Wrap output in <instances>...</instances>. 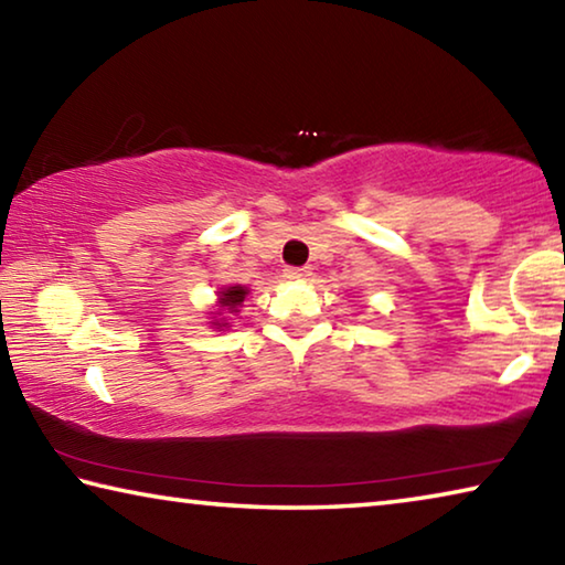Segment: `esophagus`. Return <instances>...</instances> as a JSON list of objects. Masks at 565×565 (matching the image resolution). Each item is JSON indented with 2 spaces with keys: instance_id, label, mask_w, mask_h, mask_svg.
<instances>
[{
  "instance_id": "obj_1",
  "label": "esophagus",
  "mask_w": 565,
  "mask_h": 565,
  "mask_svg": "<svg viewBox=\"0 0 565 565\" xmlns=\"http://www.w3.org/2000/svg\"><path fill=\"white\" fill-rule=\"evenodd\" d=\"M284 276H286V279H289V281H303L306 276H309V269H296V266H291V269L284 271Z\"/></svg>"
}]
</instances>
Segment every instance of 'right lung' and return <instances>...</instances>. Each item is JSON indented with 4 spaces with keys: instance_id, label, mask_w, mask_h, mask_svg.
<instances>
[{
    "instance_id": "right-lung-1",
    "label": "right lung",
    "mask_w": 565,
    "mask_h": 565,
    "mask_svg": "<svg viewBox=\"0 0 565 565\" xmlns=\"http://www.w3.org/2000/svg\"><path fill=\"white\" fill-rule=\"evenodd\" d=\"M248 289L242 284H232V286H222V289L216 291V303H214V311L212 313V329L224 331L232 327V317H236L238 311H242V303L246 299Z\"/></svg>"
}]
</instances>
